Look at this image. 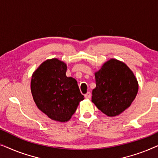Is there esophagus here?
<instances>
[{"label":"esophagus","instance_id":"obj_1","mask_svg":"<svg viewBox=\"0 0 158 158\" xmlns=\"http://www.w3.org/2000/svg\"><path fill=\"white\" fill-rule=\"evenodd\" d=\"M84 96H85V98H90V96H91V94H90V92H88L87 94H85L84 95Z\"/></svg>","mask_w":158,"mask_h":158}]
</instances>
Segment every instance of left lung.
I'll list each match as a JSON object with an SVG mask.
<instances>
[{
    "instance_id": "left-lung-1",
    "label": "left lung",
    "mask_w": 158,
    "mask_h": 158,
    "mask_svg": "<svg viewBox=\"0 0 158 158\" xmlns=\"http://www.w3.org/2000/svg\"><path fill=\"white\" fill-rule=\"evenodd\" d=\"M96 88L92 102L109 116L119 115L130 106L138 92V82L128 66L111 59L95 73Z\"/></svg>"
}]
</instances>
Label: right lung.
Wrapping results in <instances>:
<instances>
[{"mask_svg":"<svg viewBox=\"0 0 158 158\" xmlns=\"http://www.w3.org/2000/svg\"><path fill=\"white\" fill-rule=\"evenodd\" d=\"M67 64L57 58L47 60L34 71L31 91L38 109L51 119L68 122L84 99L77 82L66 76Z\"/></svg>","mask_w":158,"mask_h":158,"instance_id":"obj_1","label":"right lung"}]
</instances>
